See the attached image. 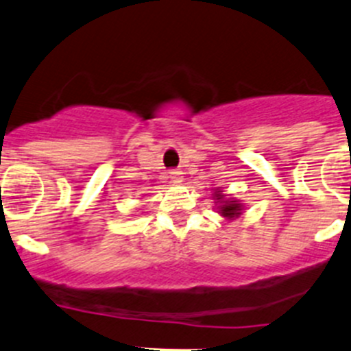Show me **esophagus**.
Returning a JSON list of instances; mask_svg holds the SVG:
<instances>
[{
  "mask_svg": "<svg viewBox=\"0 0 351 351\" xmlns=\"http://www.w3.org/2000/svg\"><path fill=\"white\" fill-rule=\"evenodd\" d=\"M169 178H171L173 183H180L183 180V176L180 171H169Z\"/></svg>",
  "mask_w": 351,
  "mask_h": 351,
  "instance_id": "esophagus-1",
  "label": "esophagus"
}]
</instances>
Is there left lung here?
Returning <instances> with one entry per match:
<instances>
[{"label": "left lung", "mask_w": 351, "mask_h": 351, "mask_svg": "<svg viewBox=\"0 0 351 351\" xmlns=\"http://www.w3.org/2000/svg\"><path fill=\"white\" fill-rule=\"evenodd\" d=\"M213 197L214 200H216L217 213H219L223 217H226L228 221L237 219V217H240L241 213H243L245 209L243 204H241L238 199H234V197L226 195L224 190L216 189V192L213 193Z\"/></svg>", "instance_id": "8db88e82"}]
</instances>
